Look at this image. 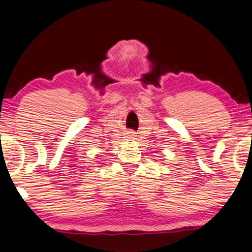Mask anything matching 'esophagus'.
<instances>
[{
  "label": "esophagus",
  "mask_w": 252,
  "mask_h": 252,
  "mask_svg": "<svg viewBox=\"0 0 252 252\" xmlns=\"http://www.w3.org/2000/svg\"><path fill=\"white\" fill-rule=\"evenodd\" d=\"M127 135H128L129 137H134V132H133V130H128Z\"/></svg>",
  "instance_id": "1"
}]
</instances>
